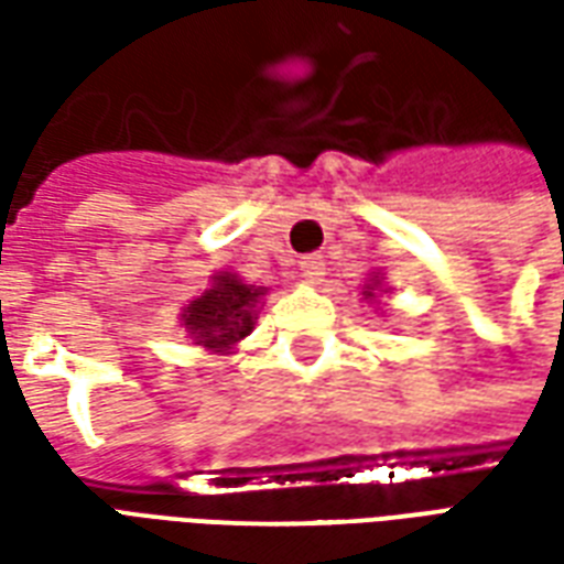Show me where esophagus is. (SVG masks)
I'll return each mask as SVG.
<instances>
[{
  "mask_svg": "<svg viewBox=\"0 0 564 564\" xmlns=\"http://www.w3.org/2000/svg\"><path fill=\"white\" fill-rule=\"evenodd\" d=\"M299 271H302V278H305L307 283H319L323 281V274H326V262H323V257H317V253H311V257H302Z\"/></svg>",
  "mask_w": 564,
  "mask_h": 564,
  "instance_id": "obj_1",
  "label": "esophagus"
}]
</instances>
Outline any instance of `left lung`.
<instances>
[{"label": "left lung", "mask_w": 564, "mask_h": 564, "mask_svg": "<svg viewBox=\"0 0 564 564\" xmlns=\"http://www.w3.org/2000/svg\"><path fill=\"white\" fill-rule=\"evenodd\" d=\"M378 286H380V278L378 274H375V278H371V283H366V290H362V295H366L368 302H378Z\"/></svg>", "instance_id": "8db88e82"}]
</instances>
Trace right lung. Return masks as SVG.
Listing matches in <instances>:
<instances>
[{"instance_id": "right-lung-1", "label": "right lung", "mask_w": 564, "mask_h": 564, "mask_svg": "<svg viewBox=\"0 0 564 564\" xmlns=\"http://www.w3.org/2000/svg\"><path fill=\"white\" fill-rule=\"evenodd\" d=\"M265 286H250L232 271H217L205 293L193 299L181 314L189 338L210 354H229L257 326V307Z\"/></svg>"}]
</instances>
